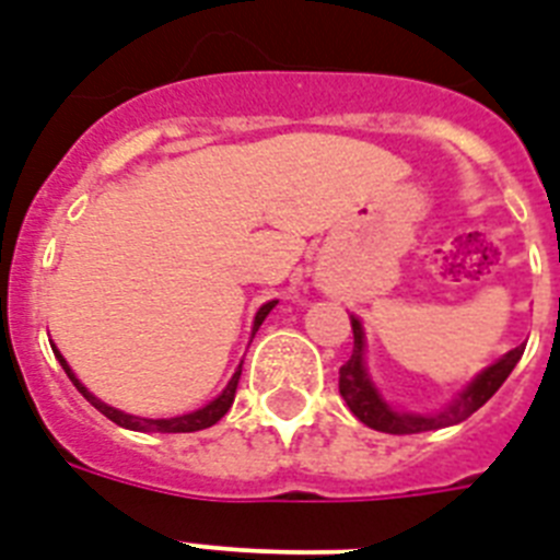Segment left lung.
Returning a JSON list of instances; mask_svg holds the SVG:
<instances>
[{
	"label": "left lung",
	"instance_id": "8db88e82",
	"mask_svg": "<svg viewBox=\"0 0 560 560\" xmlns=\"http://www.w3.org/2000/svg\"><path fill=\"white\" fill-rule=\"evenodd\" d=\"M353 327V353L351 359L339 368V394L348 402V408L353 411L359 422H365L368 429L385 431V434H420V431H438L448 429V425H457V422L469 420L471 413L480 406H486L489 399L494 397V390L506 383V376L512 374V368L521 362L526 345H517L509 353H503L494 365H489L486 371L471 380L466 388L457 394V397L443 406L440 411L417 413V411H399L390 402H385V397L380 394L371 376H368L365 368V330H362V322L357 316H351Z\"/></svg>",
	"mask_w": 560,
	"mask_h": 560
}]
</instances>
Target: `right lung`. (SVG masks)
I'll return each mask as SVG.
<instances>
[{
  "label": "right lung",
  "instance_id": "1",
  "mask_svg": "<svg viewBox=\"0 0 560 560\" xmlns=\"http://www.w3.org/2000/svg\"><path fill=\"white\" fill-rule=\"evenodd\" d=\"M279 304V299H272V302L261 304L256 313V319H253V336H256V330L261 327V322L267 319V313L272 311ZM54 348V345H51ZM54 357L59 359V365H62V371L68 374V380L74 383V388L83 394L85 399H89L91 406L97 408L100 413H106L108 420L117 422L120 429H129V431H161V434H186V431H201V429H209V425H215L221 417H224L230 408H233V399H235V388H238V380H241V365L235 368L233 380L226 383V388L218 394L212 402H207L203 408H198V411H189V413H180V417H161V420H152V417H135V413H126L120 411V408L108 406V402H103V399H97L94 394H91L89 388H85L80 380L74 376V371H71V365L66 362V357L54 348Z\"/></svg>",
  "mask_w": 560,
  "mask_h": 560
}]
</instances>
